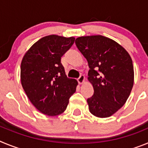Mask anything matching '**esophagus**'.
<instances>
[{
	"instance_id": "34e87169",
	"label": "esophagus",
	"mask_w": 148,
	"mask_h": 148,
	"mask_svg": "<svg viewBox=\"0 0 148 148\" xmlns=\"http://www.w3.org/2000/svg\"><path fill=\"white\" fill-rule=\"evenodd\" d=\"M78 82L79 84H84L85 82V76L84 75H81L80 77L78 78Z\"/></svg>"
}]
</instances>
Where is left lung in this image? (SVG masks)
I'll use <instances>...</instances> for the list:
<instances>
[{
    "instance_id": "left-lung-1",
    "label": "left lung",
    "mask_w": 148,
    "mask_h": 148,
    "mask_svg": "<svg viewBox=\"0 0 148 148\" xmlns=\"http://www.w3.org/2000/svg\"><path fill=\"white\" fill-rule=\"evenodd\" d=\"M75 44L88 62V81L94 93L87 99L90 112L107 118L116 113L127 100L134 82L131 57L115 40L102 35L82 36Z\"/></svg>"
}]
</instances>
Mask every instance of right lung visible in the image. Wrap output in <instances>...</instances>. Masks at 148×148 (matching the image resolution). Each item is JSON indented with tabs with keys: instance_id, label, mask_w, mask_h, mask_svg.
I'll list each match as a JSON object with an SVG mask.
<instances>
[{
	"instance_id": "add662e5",
	"label": "right lung",
	"mask_w": 148,
	"mask_h": 148,
	"mask_svg": "<svg viewBox=\"0 0 148 148\" xmlns=\"http://www.w3.org/2000/svg\"><path fill=\"white\" fill-rule=\"evenodd\" d=\"M74 41V37L47 35L35 42L22 59V87L35 108L47 116L64 113L76 90L78 82L66 77L61 63Z\"/></svg>"
}]
</instances>
